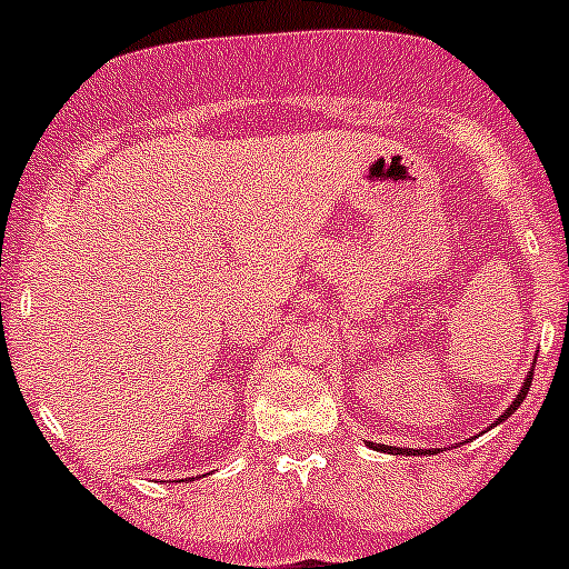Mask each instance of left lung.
Returning a JSON list of instances; mask_svg holds the SVG:
<instances>
[{
	"instance_id": "left-lung-1",
	"label": "left lung",
	"mask_w": 569,
	"mask_h": 569,
	"mask_svg": "<svg viewBox=\"0 0 569 569\" xmlns=\"http://www.w3.org/2000/svg\"><path fill=\"white\" fill-rule=\"evenodd\" d=\"M530 381H532V373H530V379H525V385H521V393L516 396V401H512V405L507 407L505 416H501L499 421H505L507 416H512V413H516V410H519V405H521V401H525L527 390H530ZM376 450H385V453H421V450H401V447H387V445H379V447H376Z\"/></svg>"
}]
</instances>
